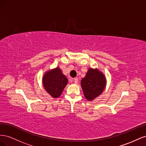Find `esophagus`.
Returning <instances> with one entry per match:
<instances>
[{"label": "esophagus", "mask_w": 146, "mask_h": 146, "mask_svg": "<svg viewBox=\"0 0 146 146\" xmlns=\"http://www.w3.org/2000/svg\"><path fill=\"white\" fill-rule=\"evenodd\" d=\"M70 81L71 82H74L75 83L77 84L78 83V78H70L69 79Z\"/></svg>", "instance_id": "34e87169"}]
</instances>
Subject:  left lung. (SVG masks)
I'll return each mask as SVG.
<instances>
[{
  "label": "left lung",
  "mask_w": 146,
  "mask_h": 146,
  "mask_svg": "<svg viewBox=\"0 0 146 146\" xmlns=\"http://www.w3.org/2000/svg\"><path fill=\"white\" fill-rule=\"evenodd\" d=\"M84 96L91 101L102 94L106 86V78L98 69L90 68L85 77L81 80Z\"/></svg>",
  "instance_id": "1"
}]
</instances>
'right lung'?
<instances>
[{"mask_svg":"<svg viewBox=\"0 0 146 146\" xmlns=\"http://www.w3.org/2000/svg\"><path fill=\"white\" fill-rule=\"evenodd\" d=\"M68 82V78L59 68L48 70L42 77L44 88L54 98H59Z\"/></svg>","mask_w":146,"mask_h":146,"instance_id":"obj_1","label":"right lung"}]
</instances>
